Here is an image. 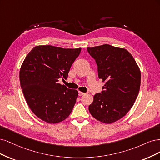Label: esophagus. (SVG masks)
<instances>
[{
	"label": "esophagus",
	"mask_w": 160,
	"mask_h": 160,
	"mask_svg": "<svg viewBox=\"0 0 160 160\" xmlns=\"http://www.w3.org/2000/svg\"><path fill=\"white\" fill-rule=\"evenodd\" d=\"M84 92H80V91H79V92H78V96H82V95H84Z\"/></svg>",
	"instance_id": "34e87169"
}]
</instances>
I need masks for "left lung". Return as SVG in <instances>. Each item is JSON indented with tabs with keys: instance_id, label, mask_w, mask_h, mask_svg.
<instances>
[{
	"instance_id": "left-lung-1",
	"label": "left lung",
	"mask_w": 160,
	"mask_h": 160,
	"mask_svg": "<svg viewBox=\"0 0 160 160\" xmlns=\"http://www.w3.org/2000/svg\"><path fill=\"white\" fill-rule=\"evenodd\" d=\"M87 50L96 61L98 78L106 82L102 91L94 95L89 111L100 122L113 123L127 114L137 98L141 82L140 68L124 48L106 44Z\"/></svg>"
}]
</instances>
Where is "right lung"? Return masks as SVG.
<instances>
[{
  "mask_svg": "<svg viewBox=\"0 0 160 160\" xmlns=\"http://www.w3.org/2000/svg\"><path fill=\"white\" fill-rule=\"evenodd\" d=\"M81 48L37 46L25 58L20 70V82L30 110L42 120L56 123L68 117L78 92L58 83L66 78Z\"/></svg>",
  "mask_w": 160,
  "mask_h": 160,
  "instance_id": "add662e5",
  "label": "right lung"
}]
</instances>
